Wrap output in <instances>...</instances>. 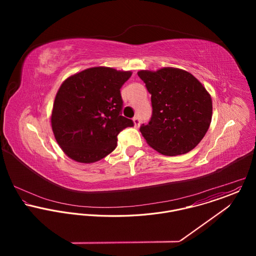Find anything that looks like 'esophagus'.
I'll return each mask as SVG.
<instances>
[{"label": "esophagus", "instance_id": "obj_1", "mask_svg": "<svg viewBox=\"0 0 256 256\" xmlns=\"http://www.w3.org/2000/svg\"><path fill=\"white\" fill-rule=\"evenodd\" d=\"M133 122H134V126L135 127H139L140 126V119L138 117H134L133 118Z\"/></svg>", "mask_w": 256, "mask_h": 256}]
</instances>
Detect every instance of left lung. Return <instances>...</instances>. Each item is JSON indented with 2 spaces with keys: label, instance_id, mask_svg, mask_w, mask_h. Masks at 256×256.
Returning a JSON list of instances; mask_svg holds the SVG:
<instances>
[{
  "label": "left lung",
  "instance_id": "obj_1",
  "mask_svg": "<svg viewBox=\"0 0 256 256\" xmlns=\"http://www.w3.org/2000/svg\"><path fill=\"white\" fill-rule=\"evenodd\" d=\"M150 94V120L140 127L146 143L166 156H178L197 146L212 120V98L190 73L178 68L139 71Z\"/></svg>",
  "mask_w": 256,
  "mask_h": 256
}]
</instances>
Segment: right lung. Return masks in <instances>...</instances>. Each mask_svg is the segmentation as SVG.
I'll return each mask as SVG.
<instances>
[{
  "label": "right lung",
  "instance_id": "obj_1",
  "mask_svg": "<svg viewBox=\"0 0 256 256\" xmlns=\"http://www.w3.org/2000/svg\"><path fill=\"white\" fill-rule=\"evenodd\" d=\"M131 74L94 67L74 74L61 84L51 125L57 143L69 158L84 164L98 162L116 148L122 130L134 126L121 115L120 88Z\"/></svg>",
  "mask_w": 256,
  "mask_h": 256
}]
</instances>
